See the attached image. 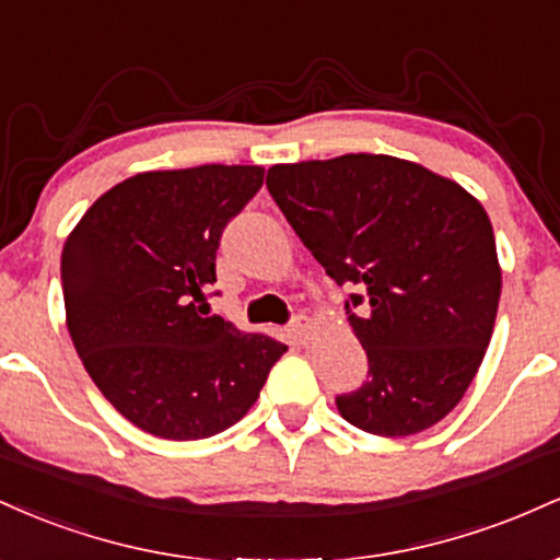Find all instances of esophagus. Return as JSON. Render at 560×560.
<instances>
[{"label": "esophagus", "mask_w": 560, "mask_h": 560, "mask_svg": "<svg viewBox=\"0 0 560 560\" xmlns=\"http://www.w3.org/2000/svg\"><path fill=\"white\" fill-rule=\"evenodd\" d=\"M311 318L307 316H294L292 324H289V331H292V337L298 339V345H307V339H311Z\"/></svg>", "instance_id": "1"}]
</instances>
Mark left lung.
I'll return each instance as SVG.
<instances>
[{"instance_id":"obj_1","label":"left lung","mask_w":560,"mask_h":560,"mask_svg":"<svg viewBox=\"0 0 560 560\" xmlns=\"http://www.w3.org/2000/svg\"><path fill=\"white\" fill-rule=\"evenodd\" d=\"M266 186L326 273L363 289L345 311L369 378L337 395L342 419L378 436L445 419L477 376L503 284L479 199L419 163L365 152L273 165Z\"/></svg>"}]
</instances>
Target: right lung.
<instances>
[{
	"label": "right lung",
	"mask_w": 560,
	"mask_h": 560,
	"mask_svg": "<svg viewBox=\"0 0 560 560\" xmlns=\"http://www.w3.org/2000/svg\"><path fill=\"white\" fill-rule=\"evenodd\" d=\"M260 165L137 173L83 213L62 247L68 331L83 369L133 427L205 440L258 400L287 345L208 316L221 234Z\"/></svg>",
	"instance_id": "obj_1"
}]
</instances>
